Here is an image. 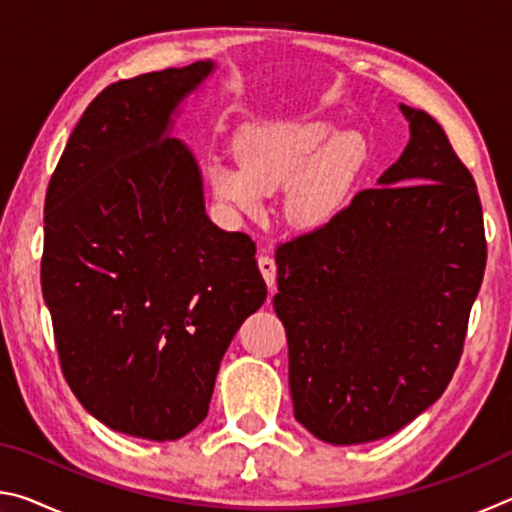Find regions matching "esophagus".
Wrapping results in <instances>:
<instances>
[{
  "instance_id": "esophagus-1",
  "label": "esophagus",
  "mask_w": 512,
  "mask_h": 512,
  "mask_svg": "<svg viewBox=\"0 0 512 512\" xmlns=\"http://www.w3.org/2000/svg\"><path fill=\"white\" fill-rule=\"evenodd\" d=\"M257 264H259V271H262L264 280H266V284H268V291L275 293V277H277L275 259H273L271 255H259Z\"/></svg>"
}]
</instances>
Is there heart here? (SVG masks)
Instances as JSON below:
<instances>
[{
    "instance_id": "heart-1",
    "label": "heart",
    "mask_w": 512,
    "mask_h": 512,
    "mask_svg": "<svg viewBox=\"0 0 512 512\" xmlns=\"http://www.w3.org/2000/svg\"><path fill=\"white\" fill-rule=\"evenodd\" d=\"M237 164H214L216 196L239 212L262 210L264 196L284 187V219L296 228H320L348 203L366 162V144L336 133L327 121H280L253 126L239 137Z\"/></svg>"
}]
</instances>
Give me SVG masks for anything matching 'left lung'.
I'll return each instance as SVG.
<instances>
[{
    "instance_id": "1",
    "label": "left lung",
    "mask_w": 512,
    "mask_h": 512,
    "mask_svg": "<svg viewBox=\"0 0 512 512\" xmlns=\"http://www.w3.org/2000/svg\"><path fill=\"white\" fill-rule=\"evenodd\" d=\"M377 187L275 248L293 415L316 438L391 436L445 393L485 271L472 173L424 110Z\"/></svg>"
}]
</instances>
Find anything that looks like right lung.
Returning a JSON list of instances; mask_svg holds the SVG:
<instances>
[{
    "label": "right lung",
    "mask_w": 512,
    "mask_h": 512,
    "mask_svg": "<svg viewBox=\"0 0 512 512\" xmlns=\"http://www.w3.org/2000/svg\"><path fill=\"white\" fill-rule=\"evenodd\" d=\"M212 67L99 92L45 198L40 280L67 384L110 429L160 443L205 420L232 336L266 300L255 241L207 219L194 155L167 135Z\"/></svg>",
    "instance_id": "right-lung-1"
}]
</instances>
